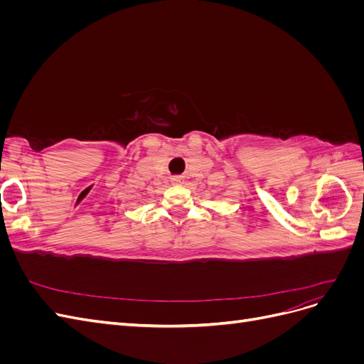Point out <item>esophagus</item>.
Instances as JSON below:
<instances>
[{"label":"esophagus","mask_w":364,"mask_h":364,"mask_svg":"<svg viewBox=\"0 0 364 364\" xmlns=\"http://www.w3.org/2000/svg\"><path fill=\"white\" fill-rule=\"evenodd\" d=\"M171 181H173V183H182V182H183V178H182V176H174V178H173Z\"/></svg>","instance_id":"esophagus-1"}]
</instances>
